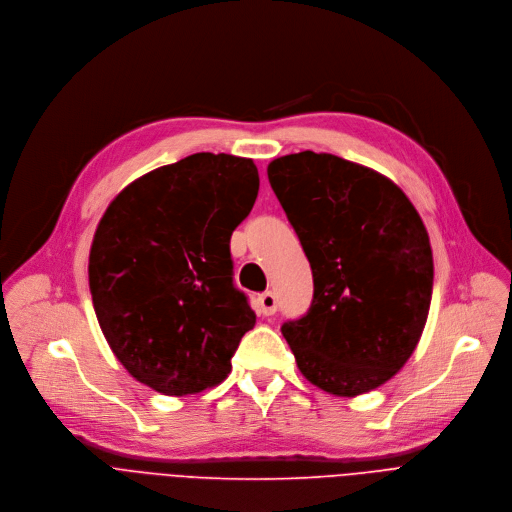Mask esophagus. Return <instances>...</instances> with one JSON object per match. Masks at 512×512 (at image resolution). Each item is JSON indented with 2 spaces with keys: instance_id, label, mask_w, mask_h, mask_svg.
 I'll return each instance as SVG.
<instances>
[{
  "instance_id": "1",
  "label": "esophagus",
  "mask_w": 512,
  "mask_h": 512,
  "mask_svg": "<svg viewBox=\"0 0 512 512\" xmlns=\"http://www.w3.org/2000/svg\"><path fill=\"white\" fill-rule=\"evenodd\" d=\"M278 309V298L274 292H264L258 296V313L262 317H270L274 315Z\"/></svg>"
}]
</instances>
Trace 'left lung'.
<instances>
[{
	"mask_svg": "<svg viewBox=\"0 0 512 512\" xmlns=\"http://www.w3.org/2000/svg\"><path fill=\"white\" fill-rule=\"evenodd\" d=\"M268 181L313 268L309 313L282 325L300 373L339 397L383 385L430 313L434 258L420 214L391 179L331 153L278 157Z\"/></svg>",
	"mask_w": 512,
	"mask_h": 512,
	"instance_id": "1",
	"label": "left lung"
}]
</instances>
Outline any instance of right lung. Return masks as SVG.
I'll return each mask as SVG.
<instances>
[{
    "label": "right lung",
    "mask_w": 512,
    "mask_h": 512,
    "mask_svg": "<svg viewBox=\"0 0 512 512\" xmlns=\"http://www.w3.org/2000/svg\"><path fill=\"white\" fill-rule=\"evenodd\" d=\"M260 187L252 159L195 153L129 183L88 256L94 313L115 357L163 395L224 381L256 325L234 286L230 238Z\"/></svg>",
    "instance_id": "obj_1"
}]
</instances>
